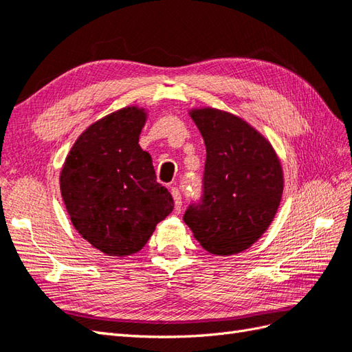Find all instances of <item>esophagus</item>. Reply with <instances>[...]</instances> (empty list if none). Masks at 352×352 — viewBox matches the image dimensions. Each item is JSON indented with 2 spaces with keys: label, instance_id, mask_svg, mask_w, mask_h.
<instances>
[{
  "label": "esophagus",
  "instance_id": "34e87169",
  "mask_svg": "<svg viewBox=\"0 0 352 352\" xmlns=\"http://www.w3.org/2000/svg\"><path fill=\"white\" fill-rule=\"evenodd\" d=\"M169 190H170L172 198H174V207H175V210L180 212V208H182V193H180V190H178L177 188H170Z\"/></svg>",
  "mask_w": 352,
  "mask_h": 352
}]
</instances>
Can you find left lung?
Segmentation results:
<instances>
[{
    "label": "left lung",
    "mask_w": 352,
    "mask_h": 352,
    "mask_svg": "<svg viewBox=\"0 0 352 352\" xmlns=\"http://www.w3.org/2000/svg\"><path fill=\"white\" fill-rule=\"evenodd\" d=\"M204 139V193L184 222L214 256H233L263 236L278 210L281 162L263 134L242 118L213 107L189 110Z\"/></svg>",
    "instance_id": "1"
}]
</instances>
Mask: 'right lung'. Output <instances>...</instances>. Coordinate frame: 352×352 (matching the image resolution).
<instances>
[{
  "mask_svg": "<svg viewBox=\"0 0 352 352\" xmlns=\"http://www.w3.org/2000/svg\"><path fill=\"white\" fill-rule=\"evenodd\" d=\"M146 110L119 109L89 125L66 157L60 192L72 226L94 248L126 257L144 248L174 208L139 145Z\"/></svg>",
  "mask_w": 352,
  "mask_h": 352,
  "instance_id": "1",
  "label": "right lung"
}]
</instances>
